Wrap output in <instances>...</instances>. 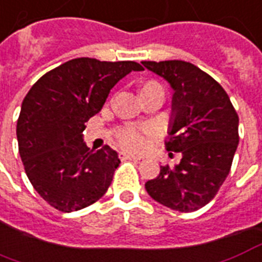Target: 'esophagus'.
I'll list each match as a JSON object with an SVG mask.
<instances>
[{"instance_id":"1","label":"esophagus","mask_w":262,"mask_h":262,"mask_svg":"<svg viewBox=\"0 0 262 262\" xmlns=\"http://www.w3.org/2000/svg\"><path fill=\"white\" fill-rule=\"evenodd\" d=\"M119 158L122 159V161H140L141 158L136 157V155H132V154L127 152H121L119 154Z\"/></svg>"}]
</instances>
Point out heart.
Instances as JSON below:
<instances>
[{"label": "heart", "mask_w": 262, "mask_h": 262, "mask_svg": "<svg viewBox=\"0 0 262 262\" xmlns=\"http://www.w3.org/2000/svg\"><path fill=\"white\" fill-rule=\"evenodd\" d=\"M149 85H158V83L148 82L145 83L144 86H149ZM154 136H155V132L149 127H126L121 130V133L118 135V139L123 148L129 151H143Z\"/></svg>", "instance_id": "heart-1"}]
</instances>
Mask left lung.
I'll list each match as a JSON object with an SVG mask.
<instances>
[{
    "instance_id": "8db88e82",
    "label": "left lung",
    "mask_w": 262,
    "mask_h": 262,
    "mask_svg": "<svg viewBox=\"0 0 262 262\" xmlns=\"http://www.w3.org/2000/svg\"><path fill=\"white\" fill-rule=\"evenodd\" d=\"M141 64L173 89L165 147L181 152L179 165L161 167L145 189L163 206L195 211L215 196L231 170L239 143V118L223 86L196 66L183 60Z\"/></svg>"
}]
</instances>
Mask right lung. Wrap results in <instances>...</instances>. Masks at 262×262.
Listing matches in <instances>:
<instances>
[{
	"label": "right lung",
	"instance_id": "obj_1",
	"mask_svg": "<svg viewBox=\"0 0 262 262\" xmlns=\"http://www.w3.org/2000/svg\"><path fill=\"white\" fill-rule=\"evenodd\" d=\"M132 71L143 67L78 57L42 75L26 95L16 126L20 158L34 189L57 210H81L107 192L121 159L108 145L88 148L82 132Z\"/></svg>",
	"mask_w": 262,
	"mask_h": 262
}]
</instances>
